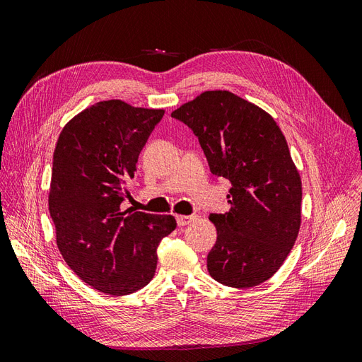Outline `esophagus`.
<instances>
[{"label":"esophagus","mask_w":362,"mask_h":362,"mask_svg":"<svg viewBox=\"0 0 362 362\" xmlns=\"http://www.w3.org/2000/svg\"><path fill=\"white\" fill-rule=\"evenodd\" d=\"M194 218V216H177V223L178 226H185L189 225Z\"/></svg>","instance_id":"obj_1"}]
</instances>
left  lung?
Wrapping results in <instances>:
<instances>
[{
	"mask_svg": "<svg viewBox=\"0 0 362 362\" xmlns=\"http://www.w3.org/2000/svg\"><path fill=\"white\" fill-rule=\"evenodd\" d=\"M198 137L216 177L231 181V210L210 214L217 240L206 257L213 279L234 288L272 278L298 238L302 182L273 117L228 90H208L172 112Z\"/></svg>",
	"mask_w": 362,
	"mask_h": 362,
	"instance_id": "1",
	"label": "left lung"
}]
</instances>
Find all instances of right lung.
<instances>
[{"mask_svg":"<svg viewBox=\"0 0 362 362\" xmlns=\"http://www.w3.org/2000/svg\"><path fill=\"white\" fill-rule=\"evenodd\" d=\"M164 110L120 100L96 103L72 117L52 157L49 214L62 257L95 290L125 296L154 278L157 247L173 216L125 210L127 182Z\"/></svg>","mask_w":362,"mask_h":362,"instance_id":"add662e5","label":"right lung"}]
</instances>
